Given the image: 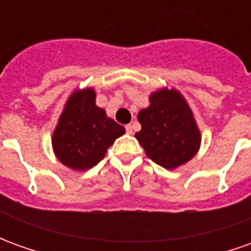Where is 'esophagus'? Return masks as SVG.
<instances>
[{"label":"esophagus","instance_id":"34e87169","mask_svg":"<svg viewBox=\"0 0 251 251\" xmlns=\"http://www.w3.org/2000/svg\"><path fill=\"white\" fill-rule=\"evenodd\" d=\"M126 133L127 134H133V126L129 124V125H126Z\"/></svg>","mask_w":251,"mask_h":251}]
</instances>
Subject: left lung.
<instances>
[{"label":"left lung","instance_id":"1","mask_svg":"<svg viewBox=\"0 0 251 251\" xmlns=\"http://www.w3.org/2000/svg\"><path fill=\"white\" fill-rule=\"evenodd\" d=\"M137 118L141 130L136 137L147 156L165 169H176L199 152L201 134L183 94L164 87L149 97V106Z\"/></svg>","mask_w":251,"mask_h":251}]
</instances>
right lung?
<instances>
[{
    "label": "right lung",
    "instance_id": "add662e5",
    "mask_svg": "<svg viewBox=\"0 0 251 251\" xmlns=\"http://www.w3.org/2000/svg\"><path fill=\"white\" fill-rule=\"evenodd\" d=\"M93 87L76 88L66 100L52 134L56 158L72 171H87L104 157L125 127L95 103Z\"/></svg>",
    "mask_w": 251,
    "mask_h": 251
}]
</instances>
